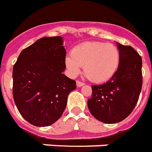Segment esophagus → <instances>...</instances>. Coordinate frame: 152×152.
I'll return each instance as SVG.
<instances>
[{"mask_svg":"<svg viewBox=\"0 0 152 152\" xmlns=\"http://www.w3.org/2000/svg\"><path fill=\"white\" fill-rule=\"evenodd\" d=\"M83 85H84V83H83L80 82V81H78V80L76 81V86H77V87H83Z\"/></svg>","mask_w":152,"mask_h":152,"instance_id":"34e87169","label":"esophagus"}]
</instances>
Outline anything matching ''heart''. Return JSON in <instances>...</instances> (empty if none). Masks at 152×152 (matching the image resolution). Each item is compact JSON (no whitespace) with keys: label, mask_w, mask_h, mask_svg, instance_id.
I'll use <instances>...</instances> for the list:
<instances>
[{"label":"heart","mask_w":152,"mask_h":152,"mask_svg":"<svg viewBox=\"0 0 152 152\" xmlns=\"http://www.w3.org/2000/svg\"><path fill=\"white\" fill-rule=\"evenodd\" d=\"M120 53L115 45L103 42H84L72 49L71 55L65 58V66L70 75L80 73L83 65L85 75L91 81L104 82L116 72Z\"/></svg>","instance_id":"heart-1"}]
</instances>
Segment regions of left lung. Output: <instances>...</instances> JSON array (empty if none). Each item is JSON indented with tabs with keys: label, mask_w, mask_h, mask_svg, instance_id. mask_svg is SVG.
Returning a JSON list of instances; mask_svg holds the SVG:
<instances>
[{
	"label": "left lung",
	"mask_w": 152,
	"mask_h": 152,
	"mask_svg": "<svg viewBox=\"0 0 152 152\" xmlns=\"http://www.w3.org/2000/svg\"><path fill=\"white\" fill-rule=\"evenodd\" d=\"M120 61L116 72L104 83L92 86L89 111L95 119L112 124L123 121L134 110L142 87V59L130 46L116 42Z\"/></svg>",
	"instance_id": "left-lung-1"
}]
</instances>
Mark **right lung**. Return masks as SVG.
Returning <instances> with one entry per match:
<instances>
[{"instance_id":"obj_1","label":"right lung","mask_w":152,"mask_h":152,"mask_svg":"<svg viewBox=\"0 0 152 152\" xmlns=\"http://www.w3.org/2000/svg\"><path fill=\"white\" fill-rule=\"evenodd\" d=\"M66 50L61 37H42L25 48L13 67V97L21 115L36 126L61 116L76 81L63 74Z\"/></svg>"}]
</instances>
